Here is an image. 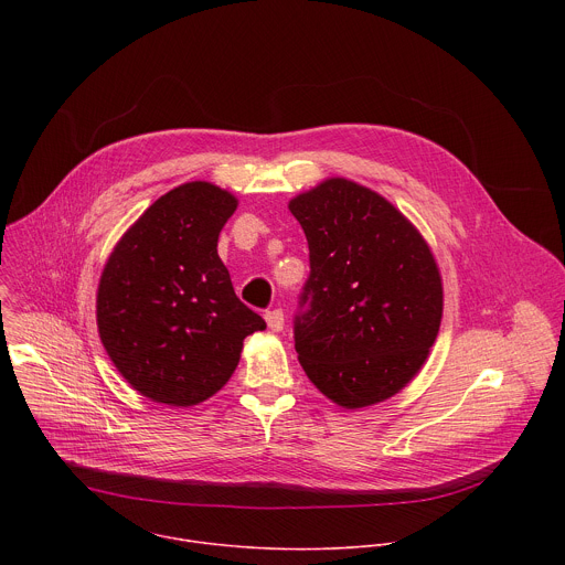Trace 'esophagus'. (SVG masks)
Masks as SVG:
<instances>
[{
	"label": "esophagus",
	"instance_id": "34e87169",
	"mask_svg": "<svg viewBox=\"0 0 565 565\" xmlns=\"http://www.w3.org/2000/svg\"><path fill=\"white\" fill-rule=\"evenodd\" d=\"M266 321H268V329L279 333L284 329V310L281 308H275V310H268L266 312Z\"/></svg>",
	"mask_w": 565,
	"mask_h": 565
}]
</instances>
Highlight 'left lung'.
<instances>
[{
	"mask_svg": "<svg viewBox=\"0 0 565 565\" xmlns=\"http://www.w3.org/2000/svg\"><path fill=\"white\" fill-rule=\"evenodd\" d=\"M310 275L295 317V351L335 405L395 395L425 364L443 319V279L414 223L377 192L327 179L295 196Z\"/></svg>",
	"mask_w": 565,
	"mask_h": 565,
	"instance_id": "1",
	"label": "left lung"
}]
</instances>
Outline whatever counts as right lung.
I'll return each mask as SVG.
<instances>
[{
    "instance_id": "1",
    "label": "right lung",
    "mask_w": 565,
    "mask_h": 565,
    "mask_svg": "<svg viewBox=\"0 0 565 565\" xmlns=\"http://www.w3.org/2000/svg\"><path fill=\"white\" fill-rule=\"evenodd\" d=\"M236 199L205 181L153 201L109 255L96 297L98 333L145 397L194 407L234 373L244 340L266 321L234 295L218 232Z\"/></svg>"
}]
</instances>
